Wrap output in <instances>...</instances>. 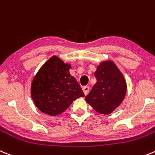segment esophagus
Listing matches in <instances>:
<instances>
[{
  "label": "esophagus",
  "instance_id": "1",
  "mask_svg": "<svg viewBox=\"0 0 155 155\" xmlns=\"http://www.w3.org/2000/svg\"><path fill=\"white\" fill-rule=\"evenodd\" d=\"M83 92H84L85 95H87L88 93H89V91H90V86H84V87H83Z\"/></svg>",
  "mask_w": 155,
  "mask_h": 155
}]
</instances>
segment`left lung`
Returning a JSON list of instances; mask_svg holds the SVG:
<instances>
[{
    "mask_svg": "<svg viewBox=\"0 0 155 155\" xmlns=\"http://www.w3.org/2000/svg\"><path fill=\"white\" fill-rule=\"evenodd\" d=\"M94 75L97 83L85 100L97 112L107 115L124 100L127 90L126 79L112 60L100 62Z\"/></svg>",
    "mask_w": 155,
    "mask_h": 155,
    "instance_id": "left-lung-1",
    "label": "left lung"
}]
</instances>
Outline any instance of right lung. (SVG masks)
Returning <instances> with one entry per match:
<instances>
[{"label":"right lung","instance_id":"obj_1","mask_svg":"<svg viewBox=\"0 0 155 155\" xmlns=\"http://www.w3.org/2000/svg\"><path fill=\"white\" fill-rule=\"evenodd\" d=\"M72 65L53 55L35 75L31 96L40 111L55 117L67 110L72 103L85 97L76 78L71 76Z\"/></svg>","mask_w":155,"mask_h":155}]
</instances>
